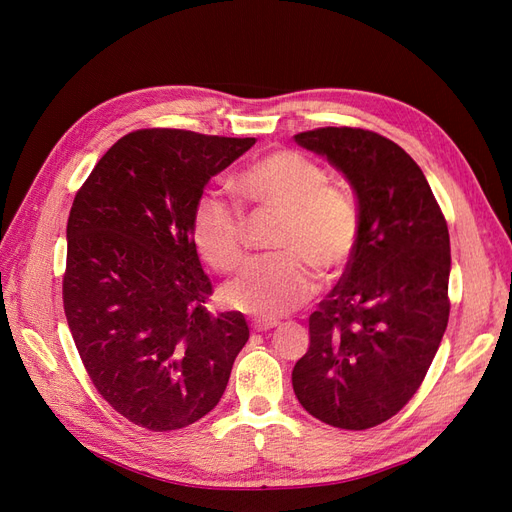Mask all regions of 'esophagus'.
<instances>
[{
  "label": "esophagus",
  "mask_w": 512,
  "mask_h": 512,
  "mask_svg": "<svg viewBox=\"0 0 512 512\" xmlns=\"http://www.w3.org/2000/svg\"><path fill=\"white\" fill-rule=\"evenodd\" d=\"M273 327H277L275 320H254V324H252V329H254L256 333L269 331V329H273Z\"/></svg>",
  "instance_id": "obj_1"
}]
</instances>
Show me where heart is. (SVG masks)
<instances>
[{
	"mask_svg": "<svg viewBox=\"0 0 512 512\" xmlns=\"http://www.w3.org/2000/svg\"><path fill=\"white\" fill-rule=\"evenodd\" d=\"M235 188L252 205L282 213L273 258L252 260L222 288V299L239 312L275 318L305 303L320 277L346 271L359 245V213L352 200L327 183V173L299 151L280 149L247 164ZM192 241L211 267L235 269L245 252L241 213L218 198H200L192 213Z\"/></svg>",
	"mask_w": 512,
	"mask_h": 512,
	"instance_id": "b5f03b06",
	"label": "heart"
}]
</instances>
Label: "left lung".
<instances>
[{
	"label": "left lung",
	"instance_id": "1",
	"mask_svg": "<svg viewBox=\"0 0 512 512\" xmlns=\"http://www.w3.org/2000/svg\"><path fill=\"white\" fill-rule=\"evenodd\" d=\"M294 143L344 175L361 232L344 277L309 316L292 389L318 421L369 429L408 404L440 348L451 239L423 170L389 138L320 128Z\"/></svg>",
	"mask_w": 512,
	"mask_h": 512
}]
</instances>
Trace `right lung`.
Wrapping results in <instances>:
<instances>
[{
  "instance_id": "1",
  "label": "right lung",
  "mask_w": 512,
  "mask_h": 512,
  "mask_svg": "<svg viewBox=\"0 0 512 512\" xmlns=\"http://www.w3.org/2000/svg\"><path fill=\"white\" fill-rule=\"evenodd\" d=\"M256 138L138 130L108 149L76 194L64 309L98 393L130 423L173 431L218 406L250 329L213 316L192 213L211 177Z\"/></svg>"
}]
</instances>
